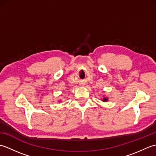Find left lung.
I'll return each instance as SVG.
<instances>
[{
	"label": "left lung",
	"mask_w": 156,
	"mask_h": 156,
	"mask_svg": "<svg viewBox=\"0 0 156 156\" xmlns=\"http://www.w3.org/2000/svg\"><path fill=\"white\" fill-rule=\"evenodd\" d=\"M102 101H105H105H107V98H103V100H102Z\"/></svg>",
	"instance_id": "left-lung-1"
}]
</instances>
